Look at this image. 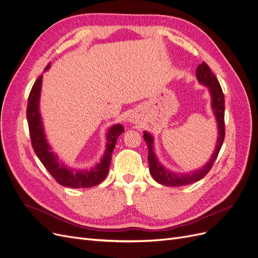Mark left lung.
Masks as SVG:
<instances>
[{
    "instance_id": "8db88e82",
    "label": "left lung",
    "mask_w": 258,
    "mask_h": 258,
    "mask_svg": "<svg viewBox=\"0 0 258 258\" xmlns=\"http://www.w3.org/2000/svg\"><path fill=\"white\" fill-rule=\"evenodd\" d=\"M197 78L199 82L206 85L209 88L212 94V106L215 112V116L218 122V128H219V138L217 141L216 150L214 154L212 155V158L209 159L208 163L199 169L195 172L186 173V174H179V173H173L171 171L165 169L163 166L159 164L157 160L154 151H153V137H152L149 133L145 132L144 139L146 140L148 149H149V166H150V173L157 183L165 185L168 187H178V186H185L198 182L201 178H203L209 171H211L215 160L218 157L219 152L221 150V147L223 145L224 137H225V125H224V94L222 91V88L220 86V83L217 80L215 74L212 72L211 68H209L206 62H202L200 64L197 71Z\"/></svg>"
}]
</instances>
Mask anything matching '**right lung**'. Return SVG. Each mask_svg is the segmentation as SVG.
<instances>
[{
    "label": "right lung",
    "instance_id": "1",
    "mask_svg": "<svg viewBox=\"0 0 258 258\" xmlns=\"http://www.w3.org/2000/svg\"><path fill=\"white\" fill-rule=\"evenodd\" d=\"M49 67L50 63L45 67V70L49 69ZM41 82L42 75H40L33 85L30 95H28L26 108L28 130H30L32 146L36 155L56 182L61 186L70 188H90L99 185L108 174L112 151L116 146L118 137L124 132L123 126L121 124H116L108 131L106 137V151H105V154L100 164L90 170H73L67 168L64 165L59 163L58 158L54 155L53 152H51V148L47 145L44 136L39 113Z\"/></svg>",
    "mask_w": 258,
    "mask_h": 258
}]
</instances>
